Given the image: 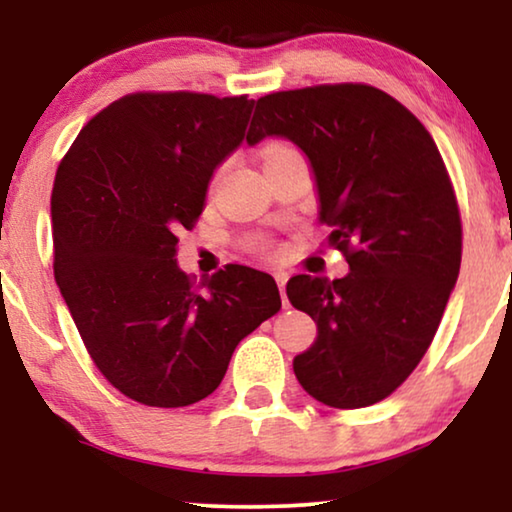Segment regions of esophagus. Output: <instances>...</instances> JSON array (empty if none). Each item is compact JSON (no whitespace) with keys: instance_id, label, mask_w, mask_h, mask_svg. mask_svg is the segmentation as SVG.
I'll use <instances>...</instances> for the list:
<instances>
[{"instance_id":"obj_1","label":"esophagus","mask_w":512,"mask_h":512,"mask_svg":"<svg viewBox=\"0 0 512 512\" xmlns=\"http://www.w3.org/2000/svg\"><path fill=\"white\" fill-rule=\"evenodd\" d=\"M275 279H277L279 293H282V303L286 305V303H289V300H286V282H289V275H286V272H277Z\"/></svg>"}]
</instances>
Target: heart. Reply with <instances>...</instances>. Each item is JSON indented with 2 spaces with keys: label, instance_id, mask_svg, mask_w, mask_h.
Here are the masks:
<instances>
[{
  "label": "heart",
  "instance_id": "b5f03b06",
  "mask_svg": "<svg viewBox=\"0 0 512 512\" xmlns=\"http://www.w3.org/2000/svg\"><path fill=\"white\" fill-rule=\"evenodd\" d=\"M289 153H293L291 146H286V144H270V146H265L263 158H265V163H272V160L289 156Z\"/></svg>",
  "mask_w": 512,
  "mask_h": 512
}]
</instances>
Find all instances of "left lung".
I'll return each mask as SVG.
<instances>
[{
	"instance_id": "obj_1",
	"label": "left lung",
	"mask_w": 512,
	"mask_h": 512,
	"mask_svg": "<svg viewBox=\"0 0 512 512\" xmlns=\"http://www.w3.org/2000/svg\"><path fill=\"white\" fill-rule=\"evenodd\" d=\"M284 137L305 153L342 279L286 284L317 340L293 359L312 398L366 408L405 382L429 349L457 284L461 221L438 146L394 97L363 83L265 95L247 144Z\"/></svg>"
}]
</instances>
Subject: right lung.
Returning <instances> with one entry per match:
<instances>
[{
  "mask_svg": "<svg viewBox=\"0 0 512 512\" xmlns=\"http://www.w3.org/2000/svg\"><path fill=\"white\" fill-rule=\"evenodd\" d=\"M251 111L244 95H125L55 174V282L95 366L132 401L207 398L240 340L282 307L268 272L228 265L195 286L177 263L179 230L198 221Z\"/></svg>",
  "mask_w": 512,
  "mask_h": 512,
  "instance_id": "1",
  "label": "right lung"
}]
</instances>
